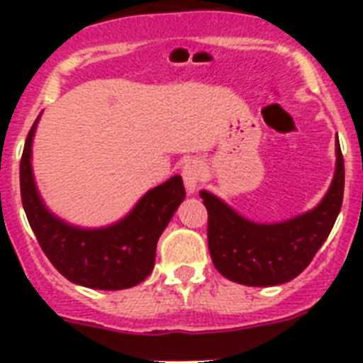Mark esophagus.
<instances>
[{"label":"esophagus","instance_id":"obj_1","mask_svg":"<svg viewBox=\"0 0 363 363\" xmlns=\"http://www.w3.org/2000/svg\"><path fill=\"white\" fill-rule=\"evenodd\" d=\"M203 163L200 160H189L184 165V171H182V176H184L185 187H187L189 194L196 191L198 185H200L201 178H203Z\"/></svg>","mask_w":363,"mask_h":363}]
</instances>
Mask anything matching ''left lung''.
<instances>
[{
  "label": "left lung",
  "mask_w": 363,
  "mask_h": 363,
  "mask_svg": "<svg viewBox=\"0 0 363 363\" xmlns=\"http://www.w3.org/2000/svg\"><path fill=\"white\" fill-rule=\"evenodd\" d=\"M344 156L336 140V171L318 207L281 223H255L207 191V242L214 267L236 284L280 285L296 278L327 240L344 201Z\"/></svg>",
  "instance_id": "obj_1"
}]
</instances>
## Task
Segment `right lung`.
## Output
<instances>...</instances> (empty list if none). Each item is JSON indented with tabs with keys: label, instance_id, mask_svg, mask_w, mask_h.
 <instances>
[{
	"label": "right lung",
	"instance_id": "1",
	"mask_svg": "<svg viewBox=\"0 0 363 363\" xmlns=\"http://www.w3.org/2000/svg\"><path fill=\"white\" fill-rule=\"evenodd\" d=\"M28 130L19 163L21 201L50 264L67 280L91 289L120 291L142 284L156 259V243L185 198L182 176L150 189L123 220L104 229H79L47 211L32 178V136Z\"/></svg>",
	"mask_w": 363,
	"mask_h": 363
}]
</instances>
